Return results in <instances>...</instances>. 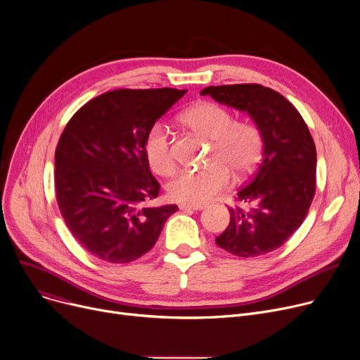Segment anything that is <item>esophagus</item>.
<instances>
[{"instance_id":"obj_1","label":"esophagus","mask_w":360,"mask_h":360,"mask_svg":"<svg viewBox=\"0 0 360 360\" xmlns=\"http://www.w3.org/2000/svg\"><path fill=\"white\" fill-rule=\"evenodd\" d=\"M204 205L202 204H179V210H185V212H198L202 210Z\"/></svg>"}]
</instances>
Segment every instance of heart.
<instances>
[{
  "label": "heart",
  "mask_w": 360,
  "mask_h": 360,
  "mask_svg": "<svg viewBox=\"0 0 360 360\" xmlns=\"http://www.w3.org/2000/svg\"><path fill=\"white\" fill-rule=\"evenodd\" d=\"M182 121L198 136L210 140L213 150L209 167L184 170L167 184L170 200L185 204H201L212 200L231 182L248 175L262 155V136L250 122H236L232 113L213 102H200L188 109ZM144 156L153 172L169 176L175 170L172 144L166 127L151 125L144 139Z\"/></svg>",
  "instance_id": "heart-1"
}]
</instances>
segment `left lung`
<instances>
[{"label": "left lung", "mask_w": 360, "mask_h": 360, "mask_svg": "<svg viewBox=\"0 0 360 360\" xmlns=\"http://www.w3.org/2000/svg\"><path fill=\"white\" fill-rule=\"evenodd\" d=\"M201 94L247 112L262 136V160L238 191L243 209H229L231 221L216 243L243 258L271 252L297 231L315 194L311 132L285 96L261 84L209 86Z\"/></svg>", "instance_id": "8db88e82"}]
</instances>
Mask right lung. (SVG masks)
Masks as SVG:
<instances>
[{
  "label": "right lung",
  "mask_w": 360,
  "mask_h": 360,
  "mask_svg": "<svg viewBox=\"0 0 360 360\" xmlns=\"http://www.w3.org/2000/svg\"><path fill=\"white\" fill-rule=\"evenodd\" d=\"M186 90L121 89L101 94L70 120L55 150L56 201L72 236L91 255L131 262L153 248L174 204L148 207L160 185L144 139Z\"/></svg>",
  "instance_id": "right-lung-1"
}]
</instances>
